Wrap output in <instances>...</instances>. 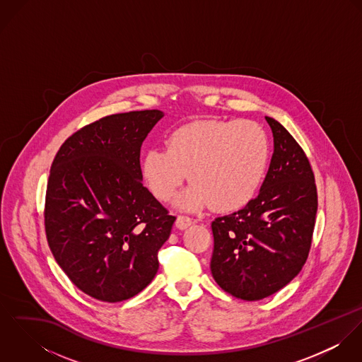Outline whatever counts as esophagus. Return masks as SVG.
I'll use <instances>...</instances> for the list:
<instances>
[{
	"instance_id": "esophagus-1",
	"label": "esophagus",
	"mask_w": 362,
	"mask_h": 362,
	"mask_svg": "<svg viewBox=\"0 0 362 362\" xmlns=\"http://www.w3.org/2000/svg\"><path fill=\"white\" fill-rule=\"evenodd\" d=\"M192 223H194L192 218L188 217V216H178L177 220H175V226H177V228H180V230L188 228Z\"/></svg>"
}]
</instances>
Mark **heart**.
<instances>
[{
    "instance_id": "heart-1",
    "label": "heart",
    "mask_w": 362,
    "mask_h": 362,
    "mask_svg": "<svg viewBox=\"0 0 362 362\" xmlns=\"http://www.w3.org/2000/svg\"><path fill=\"white\" fill-rule=\"evenodd\" d=\"M269 163V141L254 121H199L171 131L165 149L151 148L141 160L145 185L168 201L187 174L192 182L175 204L195 210L211 204L218 211L248 205L257 195Z\"/></svg>"
}]
</instances>
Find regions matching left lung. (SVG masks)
Here are the masks:
<instances>
[{"label":"left lung","mask_w":362,"mask_h":362,"mask_svg":"<svg viewBox=\"0 0 362 362\" xmlns=\"http://www.w3.org/2000/svg\"><path fill=\"white\" fill-rule=\"evenodd\" d=\"M273 155L258 197L211 223V276L228 294L258 301L287 286L310 254L317 210L308 157L274 118Z\"/></svg>","instance_id":"obj_1"}]
</instances>
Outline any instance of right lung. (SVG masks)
Masks as SVG:
<instances>
[{"mask_svg": "<svg viewBox=\"0 0 362 362\" xmlns=\"http://www.w3.org/2000/svg\"><path fill=\"white\" fill-rule=\"evenodd\" d=\"M160 110L112 114L69 136L52 164L45 224L52 255L85 294L119 303L158 270L174 216L142 184L141 146Z\"/></svg>", "mask_w": 362, "mask_h": 362, "instance_id": "1", "label": "right lung"}]
</instances>
